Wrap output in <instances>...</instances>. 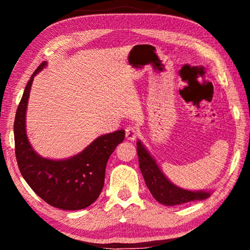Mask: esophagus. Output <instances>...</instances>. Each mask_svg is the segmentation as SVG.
I'll return each mask as SVG.
<instances>
[{
    "label": "esophagus",
    "mask_w": 250,
    "mask_h": 250,
    "mask_svg": "<svg viewBox=\"0 0 250 250\" xmlns=\"http://www.w3.org/2000/svg\"><path fill=\"white\" fill-rule=\"evenodd\" d=\"M138 135V130L133 125H129L125 128V138L130 141H134Z\"/></svg>",
    "instance_id": "34e87169"
}]
</instances>
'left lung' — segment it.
<instances>
[{"instance_id": "8db88e82", "label": "left lung", "mask_w": 250, "mask_h": 250, "mask_svg": "<svg viewBox=\"0 0 250 250\" xmlns=\"http://www.w3.org/2000/svg\"><path fill=\"white\" fill-rule=\"evenodd\" d=\"M137 152L139 167L145 177L146 184L160 204L174 206L193 201H203L210 196V191H188L173 184L161 171L153 156L149 153L140 140L137 142Z\"/></svg>"}]
</instances>
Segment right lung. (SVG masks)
Masks as SVG:
<instances>
[{"mask_svg":"<svg viewBox=\"0 0 250 250\" xmlns=\"http://www.w3.org/2000/svg\"><path fill=\"white\" fill-rule=\"evenodd\" d=\"M46 65L47 62H42L31 76L16 110V160L21 174L42 200L61 209H83L91 205L103 191L108 159L125 140V130L100 135L80 153L68 159H46L36 153L26 134V110L34 77Z\"/></svg>","mask_w":250,"mask_h":250,"instance_id":"obj_1","label":"right lung"}]
</instances>
